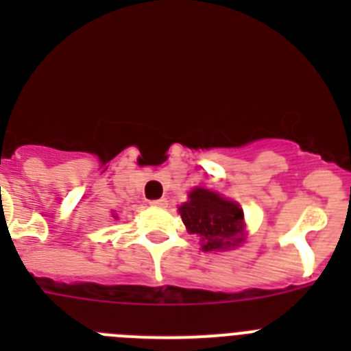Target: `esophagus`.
<instances>
[{
  "label": "esophagus",
  "instance_id": "34e87169",
  "mask_svg": "<svg viewBox=\"0 0 351 351\" xmlns=\"http://www.w3.org/2000/svg\"><path fill=\"white\" fill-rule=\"evenodd\" d=\"M151 206L167 207V206H169V200H167V198H158V200H153V202H151Z\"/></svg>",
  "mask_w": 351,
  "mask_h": 351
}]
</instances>
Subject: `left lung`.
Segmentation results:
<instances>
[{"mask_svg":"<svg viewBox=\"0 0 351 351\" xmlns=\"http://www.w3.org/2000/svg\"><path fill=\"white\" fill-rule=\"evenodd\" d=\"M182 223L190 234L200 235L204 251L228 250L243 243V209L214 191L195 188L190 200L179 207Z\"/></svg>","mask_w":351,"mask_h":351,"instance_id":"8db88e82","label":"left lung"}]
</instances>
